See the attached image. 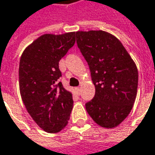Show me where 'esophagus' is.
<instances>
[{
    "mask_svg": "<svg viewBox=\"0 0 155 155\" xmlns=\"http://www.w3.org/2000/svg\"><path fill=\"white\" fill-rule=\"evenodd\" d=\"M76 92H77V94H80V87H77V88H76Z\"/></svg>",
    "mask_w": 155,
    "mask_h": 155,
    "instance_id": "obj_1",
    "label": "esophagus"
}]
</instances>
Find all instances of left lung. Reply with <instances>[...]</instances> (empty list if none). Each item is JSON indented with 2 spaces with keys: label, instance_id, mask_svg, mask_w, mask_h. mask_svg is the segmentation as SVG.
<instances>
[{
  "label": "left lung",
  "instance_id": "1",
  "mask_svg": "<svg viewBox=\"0 0 155 155\" xmlns=\"http://www.w3.org/2000/svg\"><path fill=\"white\" fill-rule=\"evenodd\" d=\"M78 47L86 60L95 86L85 104L89 116L103 128L119 125L132 109L138 90L137 66L121 41L104 31H77Z\"/></svg>",
  "mask_w": 155,
  "mask_h": 155
}]
</instances>
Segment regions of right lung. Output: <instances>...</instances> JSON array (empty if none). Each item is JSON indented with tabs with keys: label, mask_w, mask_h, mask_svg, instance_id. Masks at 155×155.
Returning a JSON list of instances; mask_svg holds the SVG:
<instances>
[{
	"label": "right lung",
	"mask_w": 155,
	"mask_h": 155,
	"mask_svg": "<svg viewBox=\"0 0 155 155\" xmlns=\"http://www.w3.org/2000/svg\"><path fill=\"white\" fill-rule=\"evenodd\" d=\"M75 32L43 34L24 50L19 63V90L27 112L39 127L56 133L66 127L72 94L58 79L59 61L75 44Z\"/></svg>",
	"instance_id": "obj_1"
}]
</instances>
